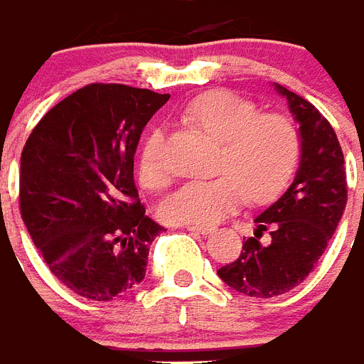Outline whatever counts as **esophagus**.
Masks as SVG:
<instances>
[{"label": "esophagus", "mask_w": 364, "mask_h": 364, "mask_svg": "<svg viewBox=\"0 0 364 364\" xmlns=\"http://www.w3.org/2000/svg\"><path fill=\"white\" fill-rule=\"evenodd\" d=\"M188 231L197 232V235H208V232H212L214 229L205 228V225H188Z\"/></svg>", "instance_id": "esophagus-1"}]
</instances>
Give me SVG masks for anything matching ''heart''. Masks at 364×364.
<instances>
[{
    "label": "heart",
    "mask_w": 364,
    "mask_h": 364,
    "mask_svg": "<svg viewBox=\"0 0 364 364\" xmlns=\"http://www.w3.org/2000/svg\"><path fill=\"white\" fill-rule=\"evenodd\" d=\"M186 118L200 132L222 141L216 174L184 184L161 208L171 223L214 225L246 205L269 203L286 190L302 156V133L295 118L284 112H259L244 95L212 90L186 107ZM165 133L154 129L142 144L141 182L165 190L171 171L164 156Z\"/></svg>",
    "instance_id": "obj_1"
}]
</instances>
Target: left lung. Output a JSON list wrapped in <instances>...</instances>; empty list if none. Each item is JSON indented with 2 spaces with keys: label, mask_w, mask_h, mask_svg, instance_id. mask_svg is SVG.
Listing matches in <instances>:
<instances>
[{
  "label": "left lung",
  "mask_w": 364,
  "mask_h": 364,
  "mask_svg": "<svg viewBox=\"0 0 364 364\" xmlns=\"http://www.w3.org/2000/svg\"><path fill=\"white\" fill-rule=\"evenodd\" d=\"M302 133V156L293 184L255 218L254 237L237 259L218 270L229 287L248 297L291 291L312 272L333 238L348 200L344 154L329 120L301 95L276 84ZM269 230L267 243L260 240Z\"/></svg>",
  "instance_id": "left-lung-1"
}]
</instances>
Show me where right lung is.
<instances>
[{
  "mask_svg": "<svg viewBox=\"0 0 364 364\" xmlns=\"http://www.w3.org/2000/svg\"><path fill=\"white\" fill-rule=\"evenodd\" d=\"M168 94L88 84L46 112L20 158V214L58 280L90 301H112L146 274L161 225L144 214L133 156Z\"/></svg>",
  "mask_w": 364,
  "mask_h": 364,
  "instance_id": "obj_1",
  "label": "right lung"
}]
</instances>
